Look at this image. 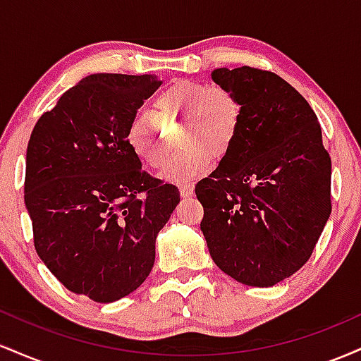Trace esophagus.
<instances>
[{
	"label": "esophagus",
	"instance_id": "esophagus-1",
	"mask_svg": "<svg viewBox=\"0 0 361 361\" xmlns=\"http://www.w3.org/2000/svg\"><path fill=\"white\" fill-rule=\"evenodd\" d=\"M180 193H181V197H183V198L190 197V195L193 193V186L190 183H181L180 185Z\"/></svg>",
	"mask_w": 361,
	"mask_h": 361
}]
</instances>
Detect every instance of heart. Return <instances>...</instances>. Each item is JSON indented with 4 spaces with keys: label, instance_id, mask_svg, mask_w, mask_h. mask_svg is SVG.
I'll list each match as a JSON object with an SVG mask.
<instances>
[{
    "label": "heart",
    "instance_id": "obj_1",
    "mask_svg": "<svg viewBox=\"0 0 361 361\" xmlns=\"http://www.w3.org/2000/svg\"><path fill=\"white\" fill-rule=\"evenodd\" d=\"M183 122L181 142L188 146L176 156L166 176L195 178L209 169L212 157L222 159L238 142L243 109L229 90L207 82L180 80L154 102V114L140 111L128 122L126 140L149 168L163 169L176 146L168 127Z\"/></svg>",
    "mask_w": 361,
    "mask_h": 361
}]
</instances>
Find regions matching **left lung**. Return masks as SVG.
Segmentation results:
<instances>
[{"label":"left lung","instance_id":"8db88e82","mask_svg":"<svg viewBox=\"0 0 361 361\" xmlns=\"http://www.w3.org/2000/svg\"><path fill=\"white\" fill-rule=\"evenodd\" d=\"M243 109L238 142L195 193L210 256L234 280L271 287L299 271L331 214V157L304 97L279 74L221 68Z\"/></svg>","mask_w":361,"mask_h":361}]
</instances>
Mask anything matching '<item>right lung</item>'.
<instances>
[{
	"instance_id": "1",
	"label": "right lung",
	"mask_w": 361,
	"mask_h": 361,
	"mask_svg": "<svg viewBox=\"0 0 361 361\" xmlns=\"http://www.w3.org/2000/svg\"><path fill=\"white\" fill-rule=\"evenodd\" d=\"M149 74H90L37 120L25 205L37 255L66 288L102 304L142 285L156 235L180 204L175 185L140 169L128 122L161 86Z\"/></svg>"
}]
</instances>
